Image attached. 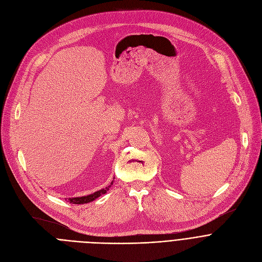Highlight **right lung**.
I'll return each mask as SVG.
<instances>
[{"label": "right lung", "mask_w": 262, "mask_h": 262, "mask_svg": "<svg viewBox=\"0 0 262 262\" xmlns=\"http://www.w3.org/2000/svg\"><path fill=\"white\" fill-rule=\"evenodd\" d=\"M113 184V181L111 182V184L108 186H106V188L100 190V191H97L91 195H88V196H84V197H78V198H69L68 201L70 203H73V204H84V203H88V202H91L93 200H95L96 198H98L99 196H101L102 194L106 193V191L110 189V186Z\"/></svg>", "instance_id": "1"}]
</instances>
